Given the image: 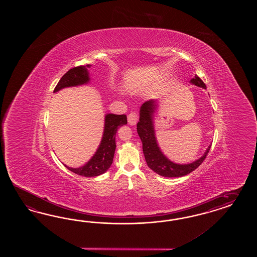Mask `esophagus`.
<instances>
[{
  "mask_svg": "<svg viewBox=\"0 0 257 257\" xmlns=\"http://www.w3.org/2000/svg\"><path fill=\"white\" fill-rule=\"evenodd\" d=\"M140 119V116L137 112H131L128 115V123L130 125H136Z\"/></svg>",
  "mask_w": 257,
  "mask_h": 257,
  "instance_id": "esophagus-1",
  "label": "esophagus"
}]
</instances>
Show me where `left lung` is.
Segmentation results:
<instances>
[{
  "label": "left lung",
  "mask_w": 257,
  "mask_h": 257,
  "mask_svg": "<svg viewBox=\"0 0 257 257\" xmlns=\"http://www.w3.org/2000/svg\"><path fill=\"white\" fill-rule=\"evenodd\" d=\"M190 82L197 86L206 88L202 79L197 75H195V77L191 79ZM155 108L156 104L153 100L144 102L140 108V121L137 125V130L142 142L145 160L149 168L161 176L169 178L185 176L195 171L204 161L209 153L211 145L207 148L204 155L193 163L179 165L171 162L161 153L156 142L153 123V113Z\"/></svg>",
  "instance_id": "8db88e82"
}]
</instances>
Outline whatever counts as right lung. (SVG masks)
Segmentation results:
<instances>
[{"instance_id": "add662e5", "label": "right lung", "mask_w": 257, "mask_h": 257, "mask_svg": "<svg viewBox=\"0 0 257 257\" xmlns=\"http://www.w3.org/2000/svg\"><path fill=\"white\" fill-rule=\"evenodd\" d=\"M90 65L78 66L68 70L62 78L59 80L58 84L55 86L54 92H56L64 87L68 86L83 85L88 82V72L87 69ZM127 123L126 115H114L107 114L105 116L104 122V132L102 140L96 154L87 163L77 169L69 168L70 171L76 173L78 175L85 177H94L101 175L108 170L113 163V158L116 149V134L118 127Z\"/></svg>"}]
</instances>
